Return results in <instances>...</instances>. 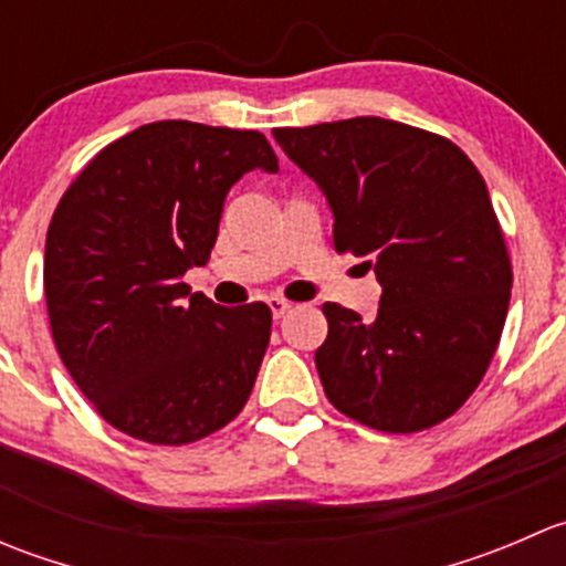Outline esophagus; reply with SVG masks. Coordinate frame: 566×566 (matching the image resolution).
I'll return each mask as SVG.
<instances>
[{
    "label": "esophagus",
    "mask_w": 566,
    "mask_h": 566,
    "mask_svg": "<svg viewBox=\"0 0 566 566\" xmlns=\"http://www.w3.org/2000/svg\"><path fill=\"white\" fill-rule=\"evenodd\" d=\"M268 306H271V315H273V319H279V317H284L290 312V301H284V298H279V295H271V298H268Z\"/></svg>",
    "instance_id": "34e87169"
}]
</instances>
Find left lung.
<instances>
[{
  "instance_id": "obj_1",
  "label": "left lung",
  "mask_w": 566,
  "mask_h": 566,
  "mask_svg": "<svg viewBox=\"0 0 566 566\" xmlns=\"http://www.w3.org/2000/svg\"><path fill=\"white\" fill-rule=\"evenodd\" d=\"M273 139L323 191L334 249L364 256L384 287L375 319L323 306L325 397L384 432L449 419L488 373L510 310V254L479 169L443 136L384 117Z\"/></svg>"
}]
</instances>
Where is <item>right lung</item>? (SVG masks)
I'll use <instances>...</instances> for the list:
<instances>
[{
  "label": "right lung",
  "mask_w": 566,
  "mask_h": 566,
  "mask_svg": "<svg viewBox=\"0 0 566 566\" xmlns=\"http://www.w3.org/2000/svg\"><path fill=\"white\" fill-rule=\"evenodd\" d=\"M251 169L279 172L256 130L161 119L104 147L56 205L43 256L56 353L125 436L199 441L254 389L271 310H227L182 282L208 262L227 193Z\"/></svg>",
  "instance_id": "1"
}]
</instances>
